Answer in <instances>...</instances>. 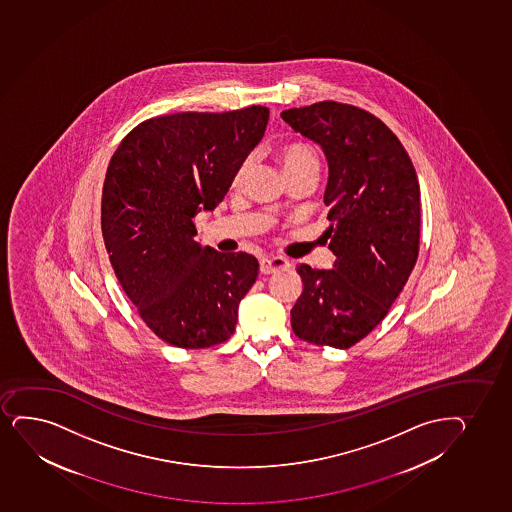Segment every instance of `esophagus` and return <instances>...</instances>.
<instances>
[{"mask_svg": "<svg viewBox=\"0 0 512 512\" xmlns=\"http://www.w3.org/2000/svg\"><path fill=\"white\" fill-rule=\"evenodd\" d=\"M287 268H290V261L282 258V256H273V258L263 256V258H259V270L265 275H270V273H275L278 270H287Z\"/></svg>", "mask_w": 512, "mask_h": 512, "instance_id": "obj_1", "label": "esophagus"}]
</instances>
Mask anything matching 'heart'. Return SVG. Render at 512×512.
I'll use <instances>...</instances> for the list:
<instances>
[{"instance_id": "b5f03b06", "label": "heart", "mask_w": 512, "mask_h": 512, "mask_svg": "<svg viewBox=\"0 0 512 512\" xmlns=\"http://www.w3.org/2000/svg\"><path fill=\"white\" fill-rule=\"evenodd\" d=\"M278 160L282 164L283 172L302 171V169H319V157L314 148L309 147L306 143H288L283 145L278 150ZM253 165V157H246L242 160L239 167L235 169L234 176H232V186L239 188L244 179H246L247 172Z\"/></svg>"}]
</instances>
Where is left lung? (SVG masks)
I'll list each match as a JSON object with an SVG mask.
<instances>
[{
    "label": "left lung",
    "instance_id": "8db88e82",
    "mask_svg": "<svg viewBox=\"0 0 512 512\" xmlns=\"http://www.w3.org/2000/svg\"><path fill=\"white\" fill-rule=\"evenodd\" d=\"M282 119L328 160L326 232L336 256L333 270L297 266L304 288L292 329L300 340L345 350L386 318L417 263V172L393 131L359 107L326 100Z\"/></svg>",
    "mask_w": 512,
    "mask_h": 512
}]
</instances>
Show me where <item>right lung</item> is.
<instances>
[{
  "label": "right lung",
  "instance_id": "add662e5",
  "mask_svg": "<svg viewBox=\"0 0 512 512\" xmlns=\"http://www.w3.org/2000/svg\"><path fill=\"white\" fill-rule=\"evenodd\" d=\"M268 118V107L251 106L147 119L112 155L100 206L107 254L140 318L169 345L208 348L234 335L258 259L201 246L193 218L224 200Z\"/></svg>",
  "mask_w": 512,
  "mask_h": 512
}]
</instances>
